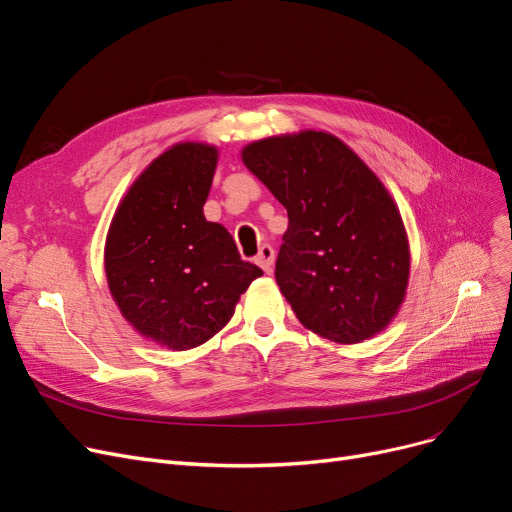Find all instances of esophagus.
<instances>
[{"mask_svg": "<svg viewBox=\"0 0 512 512\" xmlns=\"http://www.w3.org/2000/svg\"><path fill=\"white\" fill-rule=\"evenodd\" d=\"M255 261H257V265L261 267L263 272L270 274V272H272V267H274V249H272L270 245H263V247L259 249V253H257Z\"/></svg>", "mask_w": 512, "mask_h": 512, "instance_id": "1", "label": "esophagus"}]
</instances>
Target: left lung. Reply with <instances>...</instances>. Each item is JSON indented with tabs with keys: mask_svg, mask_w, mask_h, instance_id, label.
I'll return each instance as SVG.
<instances>
[{
	"mask_svg": "<svg viewBox=\"0 0 512 512\" xmlns=\"http://www.w3.org/2000/svg\"><path fill=\"white\" fill-rule=\"evenodd\" d=\"M242 161L288 211L276 282L301 324L340 344L382 332L405 301L411 257L380 178L317 130L251 143Z\"/></svg>",
	"mask_w": 512,
	"mask_h": 512,
	"instance_id": "left-lung-1",
	"label": "left lung"
}]
</instances>
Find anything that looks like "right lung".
Returning <instances> with one entry per match:
<instances>
[{
	"label": "right lung",
	"instance_id": "obj_1",
	"mask_svg": "<svg viewBox=\"0 0 512 512\" xmlns=\"http://www.w3.org/2000/svg\"><path fill=\"white\" fill-rule=\"evenodd\" d=\"M218 149L180 143L153 159L122 199L105 240V276L130 326L172 351L218 334L263 272L230 232L207 222Z\"/></svg>",
	"mask_w": 512,
	"mask_h": 512
}]
</instances>
